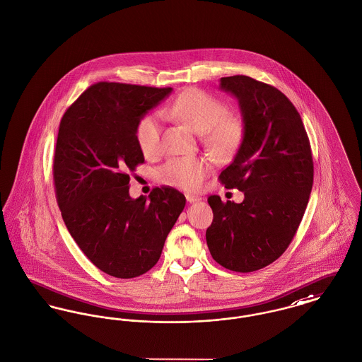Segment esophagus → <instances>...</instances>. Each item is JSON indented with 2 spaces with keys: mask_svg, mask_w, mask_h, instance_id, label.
<instances>
[{
  "mask_svg": "<svg viewBox=\"0 0 362 362\" xmlns=\"http://www.w3.org/2000/svg\"><path fill=\"white\" fill-rule=\"evenodd\" d=\"M185 197H187V200L189 202V203H193V202H199L200 200V197L199 196H193V194H185Z\"/></svg>",
  "mask_w": 362,
  "mask_h": 362,
  "instance_id": "esophagus-1",
  "label": "esophagus"
}]
</instances>
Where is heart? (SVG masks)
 <instances>
[{
	"label": "heart",
	"instance_id": "b5f03b06",
	"mask_svg": "<svg viewBox=\"0 0 362 362\" xmlns=\"http://www.w3.org/2000/svg\"><path fill=\"white\" fill-rule=\"evenodd\" d=\"M228 112V105L223 101L199 89L184 90L160 111L163 118L181 122L202 134L204 145L221 158L233 155L244 136L243 119ZM134 137L146 158L159 153L162 148L160 115L152 112L140 118L134 129ZM210 171V162L203 158H173L159 169V177L170 185L194 191Z\"/></svg>",
	"mask_w": 362,
	"mask_h": 362
}]
</instances>
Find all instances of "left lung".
<instances>
[{"label":"left lung","mask_w":362,"mask_h":362,"mask_svg":"<svg viewBox=\"0 0 362 362\" xmlns=\"http://www.w3.org/2000/svg\"><path fill=\"white\" fill-rule=\"evenodd\" d=\"M219 86L239 100L244 136L218 180L244 200L207 199L214 218L206 240L219 265L248 273L274 262L293 239L313 187V156L299 112L279 89L245 75L221 78Z\"/></svg>","instance_id":"1"}]
</instances>
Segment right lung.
Wrapping results in <instances>:
<instances>
[{"mask_svg":"<svg viewBox=\"0 0 362 362\" xmlns=\"http://www.w3.org/2000/svg\"><path fill=\"white\" fill-rule=\"evenodd\" d=\"M171 88L98 82L64 112L53 156V182L63 221L82 252L101 272L133 279L160 258L185 207L171 187L148 199L129 194V174L144 163L134 129Z\"/></svg>","mask_w":362,"mask_h":362,"instance_id":"add662e5","label":"right lung"}]
</instances>
